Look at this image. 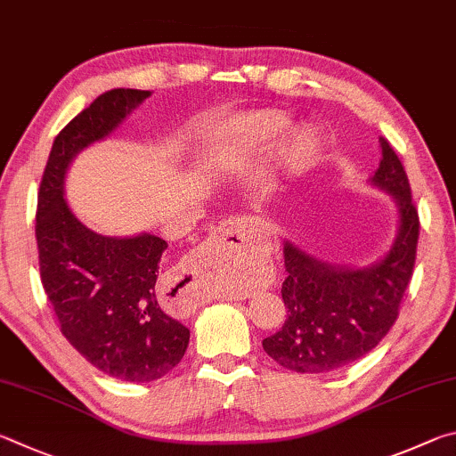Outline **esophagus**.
I'll return each instance as SVG.
<instances>
[{
	"label": "esophagus",
	"mask_w": 456,
	"mask_h": 456,
	"mask_svg": "<svg viewBox=\"0 0 456 456\" xmlns=\"http://www.w3.org/2000/svg\"><path fill=\"white\" fill-rule=\"evenodd\" d=\"M250 222L246 218H228L214 230L210 240H208L202 256L191 262L182 273L175 274L172 284L178 290V310L183 314L194 313L208 302V294L204 289V274L216 262H232V265L250 270L256 262L254 246L250 244Z\"/></svg>",
	"instance_id": "34e87169"
}]
</instances>
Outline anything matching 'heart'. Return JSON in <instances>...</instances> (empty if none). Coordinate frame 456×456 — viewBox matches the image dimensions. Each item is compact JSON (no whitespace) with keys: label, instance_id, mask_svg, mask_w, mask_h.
I'll return each instance as SVG.
<instances>
[{"label":"heart","instance_id":"b5f03b06","mask_svg":"<svg viewBox=\"0 0 456 456\" xmlns=\"http://www.w3.org/2000/svg\"><path fill=\"white\" fill-rule=\"evenodd\" d=\"M289 122L282 116L276 114H258L242 124H238L232 132L224 135V146L234 151H244V154H252V151L270 150L276 143V140L286 132ZM316 142L308 135H298L294 138L289 156L292 162H306V159L314 154Z\"/></svg>","mask_w":456,"mask_h":456}]
</instances>
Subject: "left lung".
<instances>
[{"label":"left lung","mask_w":456,"mask_h":456,"mask_svg":"<svg viewBox=\"0 0 456 456\" xmlns=\"http://www.w3.org/2000/svg\"><path fill=\"white\" fill-rule=\"evenodd\" d=\"M370 186L393 198L398 228L390 248L369 266L330 265L284 240V326L262 340L265 353L294 372L345 369L369 354L395 324L411 282L419 244V212L401 159L385 138Z\"/></svg>","instance_id":"8db88e82"}]
</instances>
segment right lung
<instances>
[{
	"instance_id": "add662e5",
	"label": "right lung",
	"mask_w": 456,
	"mask_h": 456,
	"mask_svg": "<svg viewBox=\"0 0 456 456\" xmlns=\"http://www.w3.org/2000/svg\"><path fill=\"white\" fill-rule=\"evenodd\" d=\"M150 95L118 87L63 127L47 158L36 216L39 273L61 334L95 369L126 382L162 379L188 348L190 330L158 305L167 244L148 232H94L68 204L66 175L79 151L106 140Z\"/></svg>"
}]
</instances>
